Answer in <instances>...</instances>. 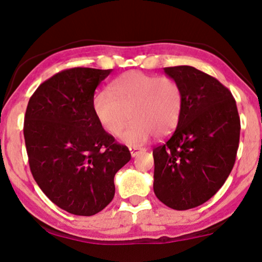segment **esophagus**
Masks as SVG:
<instances>
[{
    "label": "esophagus",
    "mask_w": 262,
    "mask_h": 262,
    "mask_svg": "<svg viewBox=\"0 0 262 262\" xmlns=\"http://www.w3.org/2000/svg\"><path fill=\"white\" fill-rule=\"evenodd\" d=\"M143 151H145V149H143V147H139V146H131L130 147V152H131L132 157H136L138 154L143 152Z\"/></svg>",
    "instance_id": "1"
}]
</instances>
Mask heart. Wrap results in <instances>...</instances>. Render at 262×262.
<instances>
[{
	"instance_id": "obj_1",
	"label": "heart",
	"mask_w": 262,
	"mask_h": 262,
	"mask_svg": "<svg viewBox=\"0 0 262 262\" xmlns=\"http://www.w3.org/2000/svg\"><path fill=\"white\" fill-rule=\"evenodd\" d=\"M183 94L178 82L169 77H155L139 71L126 72L116 79L110 92L101 91L93 98L99 123L111 135H120L128 145L145 143L152 134L163 137L177 126Z\"/></svg>"
}]
</instances>
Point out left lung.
Masks as SVG:
<instances>
[{
  "mask_svg": "<svg viewBox=\"0 0 262 262\" xmlns=\"http://www.w3.org/2000/svg\"><path fill=\"white\" fill-rule=\"evenodd\" d=\"M178 82L183 106L177 127L152 151L154 191L172 209L187 210L211 199L232 171L240 117L230 91L191 66L165 67Z\"/></svg>",
  "mask_w": 262,
  "mask_h": 262,
  "instance_id": "1",
  "label": "left lung"
}]
</instances>
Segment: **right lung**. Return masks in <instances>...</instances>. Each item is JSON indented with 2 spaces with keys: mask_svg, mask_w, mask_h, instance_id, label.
Masks as SVG:
<instances>
[{
  "mask_svg": "<svg viewBox=\"0 0 262 262\" xmlns=\"http://www.w3.org/2000/svg\"><path fill=\"white\" fill-rule=\"evenodd\" d=\"M111 72H59L37 87L26 110L24 135L34 180L53 203L74 215L103 210L115 196V175L131 159L93 108L94 91Z\"/></svg>",
  "mask_w": 262,
  "mask_h": 262,
  "instance_id": "add662e5",
  "label": "right lung"
}]
</instances>
